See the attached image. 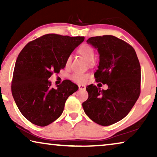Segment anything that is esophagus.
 I'll return each instance as SVG.
<instances>
[{"label":"esophagus","instance_id":"34e87169","mask_svg":"<svg viewBox=\"0 0 157 157\" xmlns=\"http://www.w3.org/2000/svg\"><path fill=\"white\" fill-rule=\"evenodd\" d=\"M78 89H79V90H85L86 89V86L82 85V84H79L78 85Z\"/></svg>","mask_w":157,"mask_h":157}]
</instances>
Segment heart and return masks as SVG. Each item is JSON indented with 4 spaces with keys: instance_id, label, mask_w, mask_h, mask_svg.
Instances as JSON below:
<instances>
[{
    "instance_id": "1",
    "label": "heart",
    "mask_w": 157,
    "mask_h": 157,
    "mask_svg": "<svg viewBox=\"0 0 157 157\" xmlns=\"http://www.w3.org/2000/svg\"><path fill=\"white\" fill-rule=\"evenodd\" d=\"M78 52L83 57H84L89 62H92L94 61V56H95V51L94 48L91 46L87 44L82 45L80 48H78ZM71 61V58L70 56L66 59V66H69ZM89 74H82V73H75L71 76V79L73 81H76L77 83H83L89 78Z\"/></svg>"
}]
</instances>
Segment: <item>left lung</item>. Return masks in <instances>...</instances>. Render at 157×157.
I'll use <instances>...</instances> for the list:
<instances>
[{"instance_id":"left-lung-1","label":"left lung","mask_w":157,"mask_h":157,"mask_svg":"<svg viewBox=\"0 0 157 157\" xmlns=\"http://www.w3.org/2000/svg\"><path fill=\"white\" fill-rule=\"evenodd\" d=\"M97 49L99 64L94 74L96 82L108 85L107 90L86 87L88 99L83 110L92 121L109 126L129 113L140 94L141 66L132 46L113 36L91 37L86 40Z\"/></svg>"}]
</instances>
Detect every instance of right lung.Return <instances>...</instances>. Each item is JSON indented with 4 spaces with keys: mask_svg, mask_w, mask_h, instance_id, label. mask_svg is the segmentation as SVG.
I'll return each mask as SVG.
<instances>
[{
    "mask_svg": "<svg viewBox=\"0 0 157 157\" xmlns=\"http://www.w3.org/2000/svg\"><path fill=\"white\" fill-rule=\"evenodd\" d=\"M83 40V36L46 34L29 42L19 53L12 94L21 113L32 124L46 126L56 120L68 96L78 90V86L69 80L53 89L48 78L64 68L66 59Z\"/></svg>",
    "mask_w": 157,
    "mask_h": 157,
    "instance_id": "obj_1",
    "label": "right lung"
}]
</instances>
